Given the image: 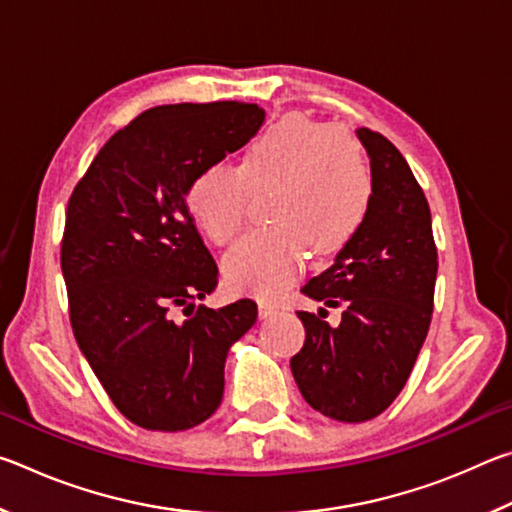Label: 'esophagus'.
<instances>
[{
    "label": "esophagus",
    "instance_id": "1",
    "mask_svg": "<svg viewBox=\"0 0 512 512\" xmlns=\"http://www.w3.org/2000/svg\"><path fill=\"white\" fill-rule=\"evenodd\" d=\"M277 314V309L273 305H268V302H259V318L266 320V318H273Z\"/></svg>",
    "mask_w": 512,
    "mask_h": 512
}]
</instances>
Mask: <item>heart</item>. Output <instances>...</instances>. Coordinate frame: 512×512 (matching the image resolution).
<instances>
[{
	"instance_id": "heart-1",
	"label": "heart",
	"mask_w": 512,
	"mask_h": 512,
	"mask_svg": "<svg viewBox=\"0 0 512 512\" xmlns=\"http://www.w3.org/2000/svg\"><path fill=\"white\" fill-rule=\"evenodd\" d=\"M275 185V225L248 232L223 259L230 287L264 300L289 287L309 248L332 255L348 246L372 205V176L359 142L298 112L268 126L241 167H205L189 185L187 205L214 244H228L246 221L250 189Z\"/></svg>"
}]
</instances>
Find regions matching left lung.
Masks as SVG:
<instances>
[{
  "instance_id": "obj_1",
  "label": "left lung",
  "mask_w": 512,
  "mask_h": 512,
  "mask_svg": "<svg viewBox=\"0 0 512 512\" xmlns=\"http://www.w3.org/2000/svg\"><path fill=\"white\" fill-rule=\"evenodd\" d=\"M357 137L370 158V214L334 264L302 287L345 311L336 327L298 311L305 345L291 359L311 409L339 422L377 418L400 395L427 339L438 273L429 203L411 167L384 135L357 128Z\"/></svg>"
}]
</instances>
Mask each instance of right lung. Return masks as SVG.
I'll list each match as a JSON object with an SVG mask.
<instances>
[{
    "mask_svg": "<svg viewBox=\"0 0 512 512\" xmlns=\"http://www.w3.org/2000/svg\"><path fill=\"white\" fill-rule=\"evenodd\" d=\"M257 103H176L142 112L110 137L67 203L60 246L76 343L112 404L151 431L205 422L223 397L225 357L257 320L250 298L203 300L219 268L189 214L205 167L250 142ZM173 306L190 314L170 318Z\"/></svg>",
    "mask_w": 512,
    "mask_h": 512,
    "instance_id": "add662e5",
    "label": "right lung"
}]
</instances>
